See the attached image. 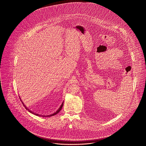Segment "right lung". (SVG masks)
Returning <instances> with one entry per match:
<instances>
[{
  "mask_svg": "<svg viewBox=\"0 0 146 146\" xmlns=\"http://www.w3.org/2000/svg\"><path fill=\"white\" fill-rule=\"evenodd\" d=\"M21 102H23V101H21ZM23 105L25 106V108H26V109L27 110H28L30 113H32V114H34L35 115H38V116H40V117H51V116H53V115H56L57 113H58L60 110H61V109H62V106H63V102H62V105H60V106L59 107V108L55 112V113H54L53 114H50V115H40V114H36V113H35L34 112H33V111H31L29 109H28V108L27 107V106H25V105L24 104V103L23 102Z\"/></svg>",
  "mask_w": 146,
  "mask_h": 146,
  "instance_id": "obj_1",
  "label": "right lung"
}]
</instances>
